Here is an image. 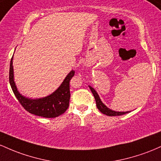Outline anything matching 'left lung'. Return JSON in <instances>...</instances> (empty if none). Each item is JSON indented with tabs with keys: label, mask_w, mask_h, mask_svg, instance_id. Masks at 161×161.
<instances>
[{
	"label": "left lung",
	"mask_w": 161,
	"mask_h": 161,
	"mask_svg": "<svg viewBox=\"0 0 161 161\" xmlns=\"http://www.w3.org/2000/svg\"><path fill=\"white\" fill-rule=\"evenodd\" d=\"M90 90H91L92 93L93 94V97H94L95 100H96V103H97V109H98L103 114L109 115V116H115V115H122L124 114H126V113H129V112H116V111H113V110L109 109L106 105L103 104V103L100 100V97H99L98 93H97V91L93 89L92 86H89Z\"/></svg>",
	"instance_id": "left-lung-1"
}]
</instances>
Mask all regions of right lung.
I'll return each mask as SVG.
<instances>
[{"label": "right lung", "instance_id": "obj_1", "mask_svg": "<svg viewBox=\"0 0 161 161\" xmlns=\"http://www.w3.org/2000/svg\"><path fill=\"white\" fill-rule=\"evenodd\" d=\"M75 71L73 70L71 71L59 87L49 96L39 99L27 98L19 93L14 82L12 57L10 64L9 81L14 95L26 111L31 114L44 118H55L63 114L69 106L71 97L70 80L75 75Z\"/></svg>", "mask_w": 161, "mask_h": 161}]
</instances>
